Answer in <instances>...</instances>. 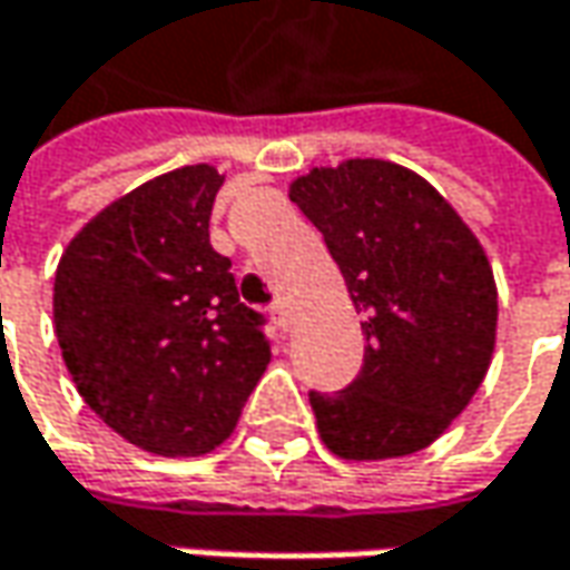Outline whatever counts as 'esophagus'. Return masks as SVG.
Segmentation results:
<instances>
[{
  "instance_id": "1",
  "label": "esophagus",
  "mask_w": 570,
  "mask_h": 570,
  "mask_svg": "<svg viewBox=\"0 0 570 570\" xmlns=\"http://www.w3.org/2000/svg\"><path fill=\"white\" fill-rule=\"evenodd\" d=\"M273 323L282 330V333H288L292 330V317H288V307H285V301H275L273 304Z\"/></svg>"
}]
</instances>
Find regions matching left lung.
Listing matches in <instances>:
<instances>
[{"instance_id": "1", "label": "left lung", "mask_w": 570, "mask_h": 570, "mask_svg": "<svg viewBox=\"0 0 570 570\" xmlns=\"http://www.w3.org/2000/svg\"><path fill=\"white\" fill-rule=\"evenodd\" d=\"M288 196L364 314L358 377L336 393L311 390L323 444L342 460L428 448L492 364L498 292L482 244L438 189L393 161L314 167Z\"/></svg>"}]
</instances>
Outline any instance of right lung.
I'll return each instance as SVG.
<instances>
[{"label":"right lung","mask_w":570,"mask_h":570,"mask_svg":"<svg viewBox=\"0 0 570 570\" xmlns=\"http://www.w3.org/2000/svg\"><path fill=\"white\" fill-rule=\"evenodd\" d=\"M222 174L189 165L98 212L56 266L53 320L81 400L129 444L203 456L269 364L263 314L212 250Z\"/></svg>","instance_id":"obj_1"}]
</instances>
